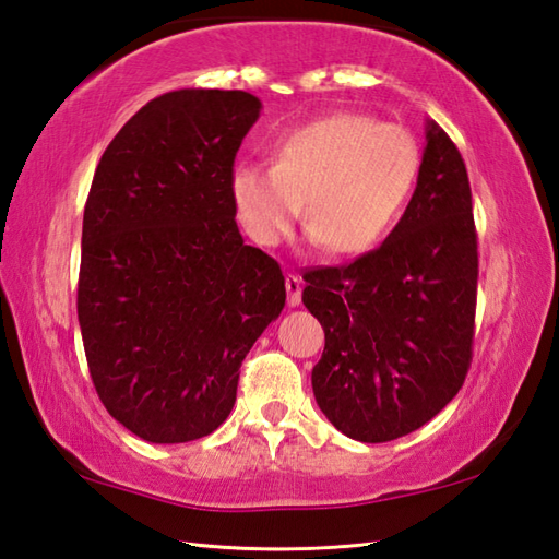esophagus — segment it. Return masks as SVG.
<instances>
[{"label":"esophagus","instance_id":"obj_1","mask_svg":"<svg viewBox=\"0 0 559 559\" xmlns=\"http://www.w3.org/2000/svg\"><path fill=\"white\" fill-rule=\"evenodd\" d=\"M286 290H288V305L298 307L302 300V278L295 276V273H288L286 276Z\"/></svg>","mask_w":559,"mask_h":559}]
</instances>
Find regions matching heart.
<instances>
[{
  "mask_svg": "<svg viewBox=\"0 0 559 559\" xmlns=\"http://www.w3.org/2000/svg\"><path fill=\"white\" fill-rule=\"evenodd\" d=\"M418 173L420 146L408 129L338 112L290 132L273 165L237 163L230 199L237 223L261 247L278 245L305 206L314 242L358 257L384 240Z\"/></svg>",
  "mask_w": 559,
  "mask_h": 559,
  "instance_id": "b5f03b06",
  "label": "heart"
}]
</instances>
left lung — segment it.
<instances>
[{
    "instance_id": "1",
    "label": "left lung",
    "mask_w": 559,
    "mask_h": 559,
    "mask_svg": "<svg viewBox=\"0 0 559 559\" xmlns=\"http://www.w3.org/2000/svg\"><path fill=\"white\" fill-rule=\"evenodd\" d=\"M418 185L396 228L348 266L305 273L302 302L324 326L317 406L350 439L418 430L459 394L473 353L478 240L454 141L425 124Z\"/></svg>"
}]
</instances>
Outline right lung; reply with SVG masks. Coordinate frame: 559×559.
Returning a JSON list of instances; mask_svg holds the SVG:
<instances>
[{"label":"right lung","instance_id":"obj_1","mask_svg":"<svg viewBox=\"0 0 559 559\" xmlns=\"http://www.w3.org/2000/svg\"><path fill=\"white\" fill-rule=\"evenodd\" d=\"M245 91L180 88L146 103L93 175L79 324L103 406L153 444L211 435L240 365L286 305L276 259L245 245L233 163L259 120Z\"/></svg>","mask_w":559,"mask_h":559}]
</instances>
